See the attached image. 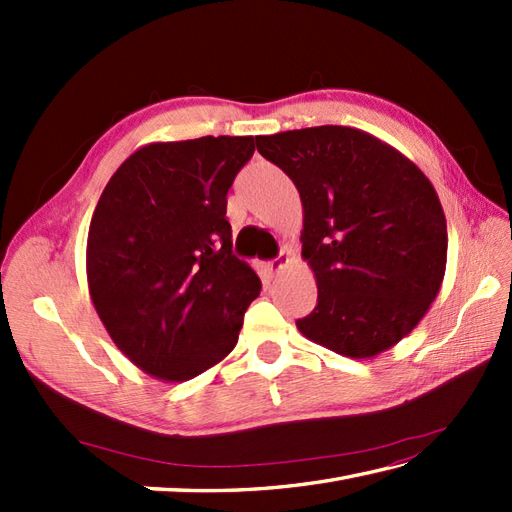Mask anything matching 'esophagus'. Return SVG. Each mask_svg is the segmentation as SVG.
<instances>
[{"label":"esophagus","instance_id":"1","mask_svg":"<svg viewBox=\"0 0 512 512\" xmlns=\"http://www.w3.org/2000/svg\"><path fill=\"white\" fill-rule=\"evenodd\" d=\"M288 253L286 250H281V253L273 259V262H268V273L270 275H277V273H281V270H284V266L288 264Z\"/></svg>","mask_w":512,"mask_h":512}]
</instances>
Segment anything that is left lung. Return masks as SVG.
<instances>
[{
  "label": "left lung",
  "mask_w": 512,
  "mask_h": 512,
  "mask_svg": "<svg viewBox=\"0 0 512 512\" xmlns=\"http://www.w3.org/2000/svg\"><path fill=\"white\" fill-rule=\"evenodd\" d=\"M255 140L301 195V257L319 297L299 332L350 358L389 350L427 314L447 268V217L433 184L398 149L354 127Z\"/></svg>",
  "instance_id": "1"
}]
</instances>
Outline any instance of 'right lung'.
Returning a JSON list of instances; mask_svg holds the SVG:
<instances>
[{
    "mask_svg": "<svg viewBox=\"0 0 512 512\" xmlns=\"http://www.w3.org/2000/svg\"><path fill=\"white\" fill-rule=\"evenodd\" d=\"M253 136H202L134 151L103 189L88 233V288L129 361L167 383L233 352L262 281L233 255L226 193Z\"/></svg>",
    "mask_w": 512,
    "mask_h": 512,
    "instance_id": "add662e5",
    "label": "right lung"
}]
</instances>
